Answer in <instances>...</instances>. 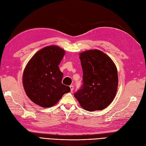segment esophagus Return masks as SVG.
<instances>
[{
  "label": "esophagus",
  "instance_id": "obj_1",
  "mask_svg": "<svg viewBox=\"0 0 146 146\" xmlns=\"http://www.w3.org/2000/svg\"><path fill=\"white\" fill-rule=\"evenodd\" d=\"M70 88L71 92H72L74 90V85H70Z\"/></svg>",
  "mask_w": 146,
  "mask_h": 146
}]
</instances>
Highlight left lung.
<instances>
[{"label": "left lung", "mask_w": 146, "mask_h": 146, "mask_svg": "<svg viewBox=\"0 0 146 146\" xmlns=\"http://www.w3.org/2000/svg\"><path fill=\"white\" fill-rule=\"evenodd\" d=\"M83 84L74 97L87 111L102 110L111 104L118 88V71L111 58L94 49L80 54Z\"/></svg>", "instance_id": "left-lung-1"}]
</instances>
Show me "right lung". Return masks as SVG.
<instances>
[{
    "label": "right lung",
    "instance_id": "right-lung-1",
    "mask_svg": "<svg viewBox=\"0 0 146 146\" xmlns=\"http://www.w3.org/2000/svg\"><path fill=\"white\" fill-rule=\"evenodd\" d=\"M64 53L58 46H47L28 62L23 72V84L27 96L35 104L51 107L64 94L70 92L69 86L62 84L63 73L58 66Z\"/></svg>",
    "mask_w": 146,
    "mask_h": 146
}]
</instances>
